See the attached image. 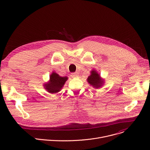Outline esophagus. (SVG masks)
Listing matches in <instances>:
<instances>
[{
    "label": "esophagus",
    "instance_id": "obj_1",
    "mask_svg": "<svg viewBox=\"0 0 150 150\" xmlns=\"http://www.w3.org/2000/svg\"><path fill=\"white\" fill-rule=\"evenodd\" d=\"M71 76H72V78H76V77L78 76V74L76 73V72L72 73V74H71Z\"/></svg>",
    "mask_w": 150,
    "mask_h": 150
}]
</instances>
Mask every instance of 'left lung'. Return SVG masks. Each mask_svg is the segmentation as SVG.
<instances>
[{
	"mask_svg": "<svg viewBox=\"0 0 150 150\" xmlns=\"http://www.w3.org/2000/svg\"><path fill=\"white\" fill-rule=\"evenodd\" d=\"M87 81L96 88L101 87L104 83V80L101 79L100 74H98L95 70L91 71V75L87 78Z\"/></svg>",
	"mask_w": 150,
	"mask_h": 150,
	"instance_id": "obj_1",
	"label": "left lung"
}]
</instances>
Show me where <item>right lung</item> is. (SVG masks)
Masks as SVG:
<instances>
[{"label":"right lung","mask_w":150,"mask_h":150,"mask_svg":"<svg viewBox=\"0 0 150 150\" xmlns=\"http://www.w3.org/2000/svg\"><path fill=\"white\" fill-rule=\"evenodd\" d=\"M68 79L67 76H60L57 74L53 72L50 76L49 82L45 84V88L50 93H58L61 90Z\"/></svg>","instance_id":"1"}]
</instances>
